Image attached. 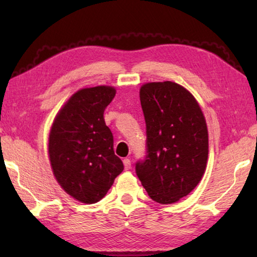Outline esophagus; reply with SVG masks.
Wrapping results in <instances>:
<instances>
[{"label": "esophagus", "mask_w": 257, "mask_h": 257, "mask_svg": "<svg viewBox=\"0 0 257 257\" xmlns=\"http://www.w3.org/2000/svg\"><path fill=\"white\" fill-rule=\"evenodd\" d=\"M123 165H124L125 170H129V169L132 168V161H130L129 159H124L123 160Z\"/></svg>", "instance_id": "34e87169"}]
</instances>
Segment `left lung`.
<instances>
[{"mask_svg": "<svg viewBox=\"0 0 257 257\" xmlns=\"http://www.w3.org/2000/svg\"><path fill=\"white\" fill-rule=\"evenodd\" d=\"M146 123V155L137 161L136 175L149 196L172 204L187 196L206 168L208 134L195 97L172 81L142 86Z\"/></svg>", "mask_w": 257, "mask_h": 257, "instance_id": "8db88e82", "label": "left lung"}]
</instances>
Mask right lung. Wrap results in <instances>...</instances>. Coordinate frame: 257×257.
<instances>
[{"mask_svg":"<svg viewBox=\"0 0 257 257\" xmlns=\"http://www.w3.org/2000/svg\"><path fill=\"white\" fill-rule=\"evenodd\" d=\"M114 96L110 86L78 90L61 108L50 133L49 154L56 180L86 204L101 201L123 170L103 115Z\"/></svg>","mask_w":257,"mask_h":257,"instance_id":"add662e5","label":"right lung"}]
</instances>
